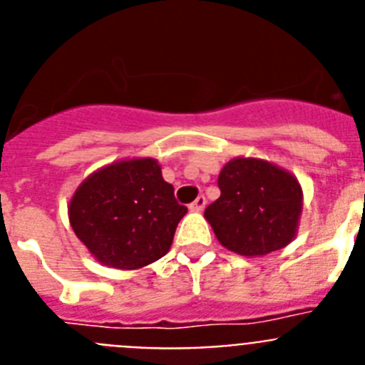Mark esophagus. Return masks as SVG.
<instances>
[{
    "mask_svg": "<svg viewBox=\"0 0 365 365\" xmlns=\"http://www.w3.org/2000/svg\"><path fill=\"white\" fill-rule=\"evenodd\" d=\"M205 206H206V199L202 197V195H199V197L195 199V201H193L188 208H190V212H202L205 210Z\"/></svg>",
    "mask_w": 365,
    "mask_h": 365,
    "instance_id": "obj_1",
    "label": "esophagus"
}]
</instances>
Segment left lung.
Returning a JSON list of instances; mask_svg holds the SVG:
<instances>
[{
  "mask_svg": "<svg viewBox=\"0 0 365 365\" xmlns=\"http://www.w3.org/2000/svg\"><path fill=\"white\" fill-rule=\"evenodd\" d=\"M217 201L205 210L215 237L240 256L256 257L287 247L303 210L299 180L278 164L234 157L222 166Z\"/></svg>",
  "mask_w": 365,
  "mask_h": 365,
  "instance_id": "8db88e82",
  "label": "left lung"
}]
</instances>
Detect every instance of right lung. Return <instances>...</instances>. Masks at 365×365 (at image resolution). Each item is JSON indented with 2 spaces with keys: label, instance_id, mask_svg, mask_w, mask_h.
Listing matches in <instances>:
<instances>
[{
  "label": "right lung",
  "instance_id": "right-lung-1",
  "mask_svg": "<svg viewBox=\"0 0 365 365\" xmlns=\"http://www.w3.org/2000/svg\"><path fill=\"white\" fill-rule=\"evenodd\" d=\"M67 210L74 234L96 261L137 270L166 256L188 208L175 201L159 160L133 157L87 175Z\"/></svg>",
  "mask_w": 365,
  "mask_h": 365
}]
</instances>
